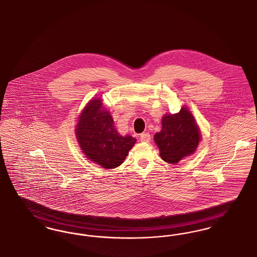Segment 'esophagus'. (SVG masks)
I'll use <instances>...</instances> for the list:
<instances>
[{"label":"esophagus","mask_w":257,"mask_h":257,"mask_svg":"<svg viewBox=\"0 0 257 257\" xmlns=\"http://www.w3.org/2000/svg\"><path fill=\"white\" fill-rule=\"evenodd\" d=\"M150 140H151V135H149L148 133L142 134V135H140V141L141 142L148 143V142H150Z\"/></svg>","instance_id":"obj_1"}]
</instances>
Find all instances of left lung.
Here are the masks:
<instances>
[{"instance_id": "left-lung-1", "label": "left lung", "mask_w": 257, "mask_h": 257, "mask_svg": "<svg viewBox=\"0 0 257 257\" xmlns=\"http://www.w3.org/2000/svg\"><path fill=\"white\" fill-rule=\"evenodd\" d=\"M162 124V131L155 135V142L164 162L177 163L194 153L200 132L188 109L183 107L177 114L165 115Z\"/></svg>"}]
</instances>
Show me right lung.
<instances>
[{
  "mask_svg": "<svg viewBox=\"0 0 257 257\" xmlns=\"http://www.w3.org/2000/svg\"><path fill=\"white\" fill-rule=\"evenodd\" d=\"M75 133L87 158L107 169L122 164L136 141L131 135H119L113 118L108 111L102 110V102L97 98L83 110Z\"/></svg>",
  "mask_w": 257,
  "mask_h": 257,
  "instance_id": "add662e5",
  "label": "right lung"
}]
</instances>
